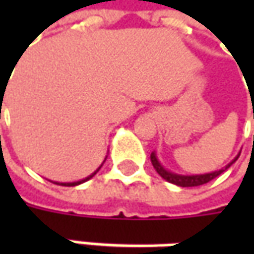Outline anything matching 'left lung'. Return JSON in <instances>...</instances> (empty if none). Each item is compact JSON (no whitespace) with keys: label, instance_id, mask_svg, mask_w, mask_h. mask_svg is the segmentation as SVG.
<instances>
[{"label":"left lung","instance_id":"left-lung-1","mask_svg":"<svg viewBox=\"0 0 254 254\" xmlns=\"http://www.w3.org/2000/svg\"><path fill=\"white\" fill-rule=\"evenodd\" d=\"M236 160H238V157L230 162V164H228L225 168H222V170L219 171H215V172H210V174H203V175H177V174H172V172H168L167 170H164L161 164L157 160L155 154H154V152L151 154L152 167L155 168V171L161 175L164 180L168 181L171 184H175V185H178V187H199V185H203V184H208L209 181L215 180L218 175H220L223 171L228 170L230 165L236 161Z\"/></svg>","mask_w":254,"mask_h":254}]
</instances>
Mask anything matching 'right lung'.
Returning <instances> with one entry per match:
<instances>
[{
    "label": "right lung",
    "mask_w": 254,
    "mask_h": 254,
    "mask_svg": "<svg viewBox=\"0 0 254 254\" xmlns=\"http://www.w3.org/2000/svg\"><path fill=\"white\" fill-rule=\"evenodd\" d=\"M99 170H100V168H99ZM97 171H96V172H97ZM96 172H93L90 177H87V178H84V180H82V181H77V182H69V184H59V182H55V184H58V185H64V187H74V185H79V184H82V182H84V181L90 180L92 177H94V175H96Z\"/></svg>",
    "instance_id": "1"
}]
</instances>
